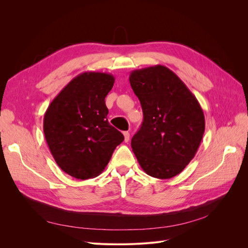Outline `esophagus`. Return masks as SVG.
I'll use <instances>...</instances> for the list:
<instances>
[{
	"instance_id": "esophagus-1",
	"label": "esophagus",
	"mask_w": 248,
	"mask_h": 248,
	"mask_svg": "<svg viewBox=\"0 0 248 248\" xmlns=\"http://www.w3.org/2000/svg\"><path fill=\"white\" fill-rule=\"evenodd\" d=\"M123 134H124V141L125 142H128L129 141V138H130V133L128 131H124Z\"/></svg>"
}]
</instances>
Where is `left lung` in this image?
Masks as SVG:
<instances>
[{"instance_id":"left-lung-1","label":"left lung","mask_w":248,"mask_h":248,"mask_svg":"<svg viewBox=\"0 0 248 248\" xmlns=\"http://www.w3.org/2000/svg\"><path fill=\"white\" fill-rule=\"evenodd\" d=\"M129 81L144 114L131 140L132 151L149 176L175 177L191 161L202 141L205 117L200 103L166 66L133 70Z\"/></svg>"}]
</instances>
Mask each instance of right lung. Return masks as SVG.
<instances>
[{
    "mask_svg": "<svg viewBox=\"0 0 248 248\" xmlns=\"http://www.w3.org/2000/svg\"><path fill=\"white\" fill-rule=\"evenodd\" d=\"M109 73H80L51 101L43 119L46 140L58 166L80 180L98 176L123 134L108 121L106 97L114 86Z\"/></svg>",
    "mask_w": 248,
    "mask_h": 248,
    "instance_id": "right-lung-1",
    "label": "right lung"
}]
</instances>
